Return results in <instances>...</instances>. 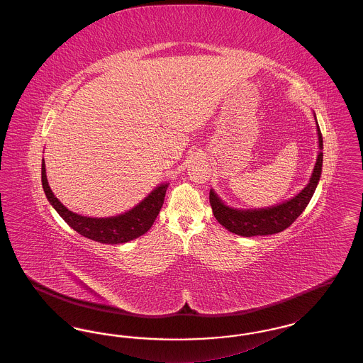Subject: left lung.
Masks as SVG:
<instances>
[{"instance_id": "left-lung-1", "label": "left lung", "mask_w": 363, "mask_h": 363, "mask_svg": "<svg viewBox=\"0 0 363 363\" xmlns=\"http://www.w3.org/2000/svg\"><path fill=\"white\" fill-rule=\"evenodd\" d=\"M317 138H318V155L315 159V164L309 182L305 188L291 199L279 203L275 206L265 208H235L227 206L225 201L218 196L213 189L209 190V203L212 207L213 216L220 225L242 237H256V235H272L286 230L293 225L295 219L305 211L311 201L315 188L320 182L323 172V136L320 132V126L313 113Z\"/></svg>"}]
</instances>
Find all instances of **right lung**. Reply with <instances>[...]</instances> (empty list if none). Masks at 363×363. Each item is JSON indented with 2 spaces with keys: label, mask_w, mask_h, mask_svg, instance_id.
Listing matches in <instances>:
<instances>
[{
  "label": "right lung",
  "mask_w": 363,
  "mask_h": 363,
  "mask_svg": "<svg viewBox=\"0 0 363 363\" xmlns=\"http://www.w3.org/2000/svg\"><path fill=\"white\" fill-rule=\"evenodd\" d=\"M42 186L52 207L74 231L92 241L120 245L141 237L151 228V225H154L156 216L159 215L163 206L169 182L159 184L155 189L151 190V193L132 209L108 218L84 216L72 212L65 207L54 196L52 190L49 186L45 159L42 160Z\"/></svg>",
  "instance_id": "add662e5"
}]
</instances>
